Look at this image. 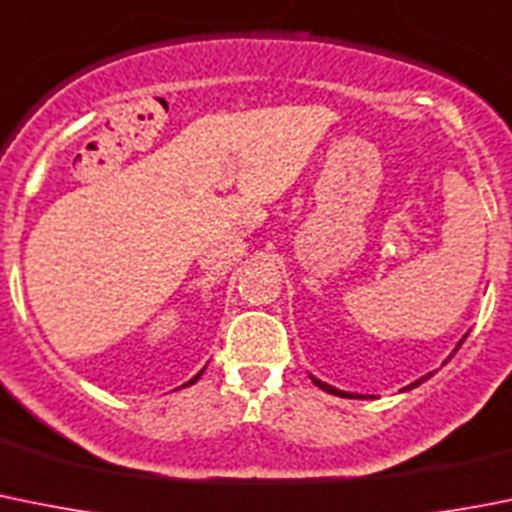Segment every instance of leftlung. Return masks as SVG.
I'll list each match as a JSON object with an SVG mask.
<instances>
[{"instance_id":"obj_1","label":"left lung","mask_w":512,"mask_h":512,"mask_svg":"<svg viewBox=\"0 0 512 512\" xmlns=\"http://www.w3.org/2000/svg\"><path fill=\"white\" fill-rule=\"evenodd\" d=\"M467 338V336H465ZM465 338H462V341H465ZM462 341L457 343V348L462 346ZM455 348V351H457ZM310 379H313V384L315 386H321L323 391H328V394H336V396H343V399H366V396H358V394H351V391H341V389H336V386H331V384H326V381H321V379H315V376H310ZM429 379V374L427 376H422V379H417L414 381V384H409V386H404V389L401 391H407V389H414V386H419L422 384V381H427Z\"/></svg>"}]
</instances>
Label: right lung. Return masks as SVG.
<instances>
[{
  "mask_svg": "<svg viewBox=\"0 0 512 512\" xmlns=\"http://www.w3.org/2000/svg\"><path fill=\"white\" fill-rule=\"evenodd\" d=\"M202 374H204V369H202V371H199V374H197V376H194V379H191V381H189V384H194V381H197V379H199V376H202ZM184 386H186V384H184Z\"/></svg>",
  "mask_w": 512,
  "mask_h": 512,
  "instance_id": "add662e5",
  "label": "right lung"
}]
</instances>
